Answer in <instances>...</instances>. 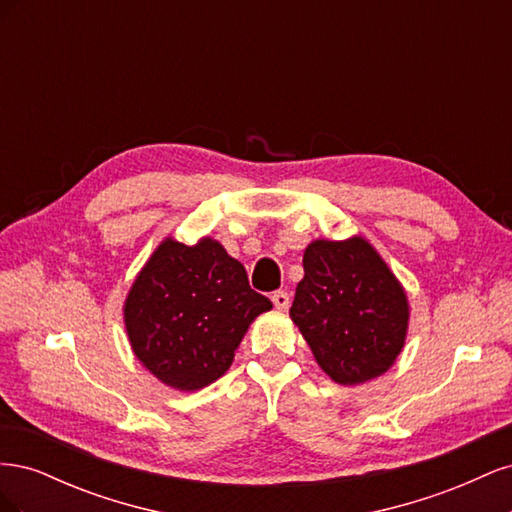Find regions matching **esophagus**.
<instances>
[{"instance_id":"34e87169","label":"esophagus","mask_w":512,"mask_h":512,"mask_svg":"<svg viewBox=\"0 0 512 512\" xmlns=\"http://www.w3.org/2000/svg\"><path fill=\"white\" fill-rule=\"evenodd\" d=\"M271 301H273V305H275L277 309H280V312H284V309H288V305H290V297H288V292H284V290L273 292Z\"/></svg>"}]
</instances>
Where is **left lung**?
Wrapping results in <instances>:
<instances>
[{"mask_svg":"<svg viewBox=\"0 0 512 512\" xmlns=\"http://www.w3.org/2000/svg\"><path fill=\"white\" fill-rule=\"evenodd\" d=\"M290 318L320 369L337 384L382 376L404 350L410 303L376 247L354 235L305 247Z\"/></svg>","mask_w":512,"mask_h":512,"instance_id":"1","label":"left lung"}]
</instances>
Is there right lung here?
<instances>
[{
  "label": "right lung",
  "mask_w": 512,
  "mask_h": 512,
  "mask_svg": "<svg viewBox=\"0 0 512 512\" xmlns=\"http://www.w3.org/2000/svg\"><path fill=\"white\" fill-rule=\"evenodd\" d=\"M237 258L211 237H166L123 303L132 352L162 384L192 393L222 378L250 324L269 312Z\"/></svg>",
  "instance_id": "obj_1"
}]
</instances>
